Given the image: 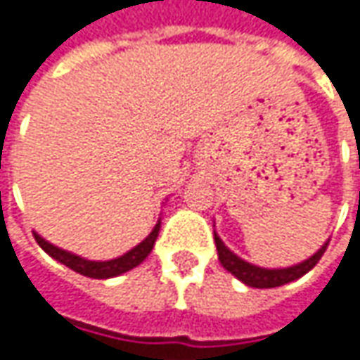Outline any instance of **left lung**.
<instances>
[{
  "label": "left lung",
  "instance_id": "1",
  "mask_svg": "<svg viewBox=\"0 0 360 360\" xmlns=\"http://www.w3.org/2000/svg\"><path fill=\"white\" fill-rule=\"evenodd\" d=\"M214 240H216V248H218V259L222 266L232 273L236 279H240L244 285L248 287H257V289H271V287H279L285 285V283H291L300 277H304L307 271H311L318 261L322 259L324 250H326L328 243L316 252L311 255L307 261L300 264H293V266H285V269H263V266H257V264H250L243 261L240 257H236L226 244L220 240V236L214 232Z\"/></svg>",
  "mask_w": 360,
  "mask_h": 360
}]
</instances>
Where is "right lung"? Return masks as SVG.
I'll return each mask as SVG.
<instances>
[{"label": "right lung", "mask_w": 360, "mask_h": 360, "mask_svg": "<svg viewBox=\"0 0 360 360\" xmlns=\"http://www.w3.org/2000/svg\"><path fill=\"white\" fill-rule=\"evenodd\" d=\"M159 230H160V220L157 222V226L153 228V232L142 240L140 244H136L132 250H128L126 255H122V257H117V259H112V261H87V259H83V257H77L73 252H69V250H63V248H58V246H54V244L46 243L40 234H36L34 232V238H36V243L40 244V248L46 252V255H51L54 261H58V263H63L65 266H69V269H73L75 273H81V275H85V277H91V279H110V277H117V275H122V273H126V271H130V269H134L138 264L142 263L148 255H150V250H153V246H155V240H157V236H159Z\"/></svg>", "instance_id": "1"}]
</instances>
